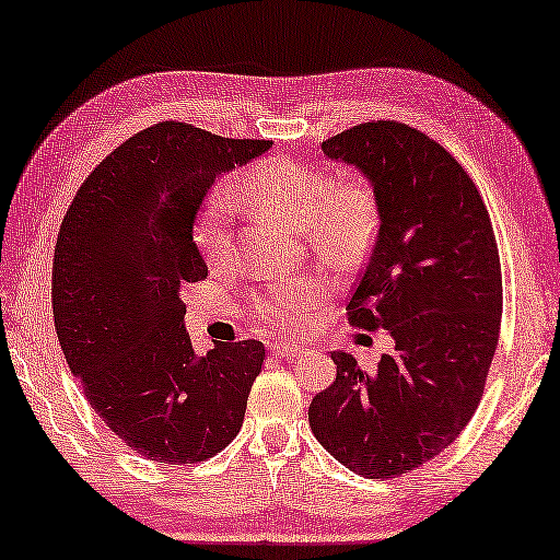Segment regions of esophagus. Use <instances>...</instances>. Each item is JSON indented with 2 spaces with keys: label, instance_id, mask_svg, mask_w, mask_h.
Returning a JSON list of instances; mask_svg holds the SVG:
<instances>
[{
  "label": "esophagus",
  "instance_id": "1",
  "mask_svg": "<svg viewBox=\"0 0 560 560\" xmlns=\"http://www.w3.org/2000/svg\"><path fill=\"white\" fill-rule=\"evenodd\" d=\"M304 349L296 347V345H288V342H276L272 345V357H288V359H294L302 353Z\"/></svg>",
  "mask_w": 560,
  "mask_h": 560
}]
</instances>
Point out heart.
I'll return each mask as SVG.
<instances>
[{
    "instance_id": "heart-1",
    "label": "heart",
    "mask_w": 560,
    "mask_h": 560,
    "mask_svg": "<svg viewBox=\"0 0 560 560\" xmlns=\"http://www.w3.org/2000/svg\"><path fill=\"white\" fill-rule=\"evenodd\" d=\"M240 195L254 209L304 230L311 247L339 266L357 261L373 237L375 207L368 187L337 183L335 175L318 166L282 156L266 159L242 177ZM197 244L211 266H223L233 258L230 201L221 189L211 192L199 211ZM323 296L325 284L320 280L296 276L258 294L254 313L264 325L299 332Z\"/></svg>"
}]
</instances>
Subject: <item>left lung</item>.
Here are the masks:
<instances>
[{
    "instance_id": "8db88e82",
    "label": "left lung",
    "mask_w": 560,
    "mask_h": 560,
    "mask_svg": "<svg viewBox=\"0 0 560 560\" xmlns=\"http://www.w3.org/2000/svg\"><path fill=\"white\" fill-rule=\"evenodd\" d=\"M320 147L373 187L380 230L347 313L389 330L394 351L375 373L335 351L308 422L342 466L387 480L440 456L482 399L503 308L497 237L466 168L425 132L373 120Z\"/></svg>"
}]
</instances>
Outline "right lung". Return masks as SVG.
<instances>
[{"label":"right lung","instance_id":"1","mask_svg":"<svg viewBox=\"0 0 560 560\" xmlns=\"http://www.w3.org/2000/svg\"><path fill=\"white\" fill-rule=\"evenodd\" d=\"M161 120L116 147L68 207L51 266L54 327L90 406L149 460L185 466L237 438L266 347L197 357L187 284L209 276L195 242L215 177L270 149Z\"/></svg>","mask_w":560,"mask_h":560}]
</instances>
